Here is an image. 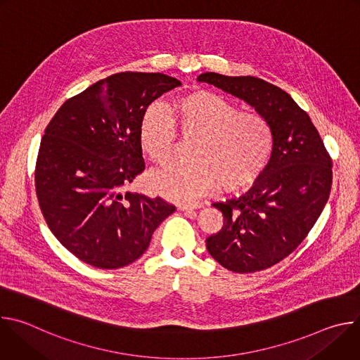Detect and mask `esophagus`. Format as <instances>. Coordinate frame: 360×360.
<instances>
[{"mask_svg":"<svg viewBox=\"0 0 360 360\" xmlns=\"http://www.w3.org/2000/svg\"><path fill=\"white\" fill-rule=\"evenodd\" d=\"M202 207V203L199 202H192V203H179V210L181 211H193V210H198Z\"/></svg>","mask_w":360,"mask_h":360,"instance_id":"esophagus-1","label":"esophagus"}]
</instances>
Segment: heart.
Listing matches in <instances>:
<instances>
[{
    "instance_id": "1",
    "label": "heart",
    "mask_w": 360,
    "mask_h": 360,
    "mask_svg": "<svg viewBox=\"0 0 360 360\" xmlns=\"http://www.w3.org/2000/svg\"><path fill=\"white\" fill-rule=\"evenodd\" d=\"M184 136H198L189 164L171 165L149 178V188L172 200L205 195L218 184L235 191L252 184L268 167L274 129L261 114L240 111L231 99L205 89L179 96L168 112L149 105L141 117L139 143L145 155L165 165L176 145L175 125Z\"/></svg>"
}]
</instances>
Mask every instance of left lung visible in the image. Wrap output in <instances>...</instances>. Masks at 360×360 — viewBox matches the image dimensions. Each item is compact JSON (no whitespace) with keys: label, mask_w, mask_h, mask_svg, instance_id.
I'll return each mask as SVG.
<instances>
[{"label":"left lung","mask_w":360,"mask_h":360,"mask_svg":"<svg viewBox=\"0 0 360 360\" xmlns=\"http://www.w3.org/2000/svg\"><path fill=\"white\" fill-rule=\"evenodd\" d=\"M211 84L255 108L274 129V152L253 186L215 202L222 229L207 239L212 258L228 271L252 274L290 255L322 214L332 186V160L318 129L292 96L255 77L205 72Z\"/></svg>","instance_id":"1"}]
</instances>
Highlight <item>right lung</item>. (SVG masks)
I'll return each mask as SVG.
<instances>
[{
  "label": "right lung",
  "instance_id": "right-lung-1",
  "mask_svg": "<svg viewBox=\"0 0 360 360\" xmlns=\"http://www.w3.org/2000/svg\"><path fill=\"white\" fill-rule=\"evenodd\" d=\"M181 81L155 72H120L67 99L41 139L35 191L54 236L77 258L118 269L148 249L175 212L161 198L125 192L145 169L139 122Z\"/></svg>",
  "mask_w": 360,
  "mask_h": 360
}]
</instances>
